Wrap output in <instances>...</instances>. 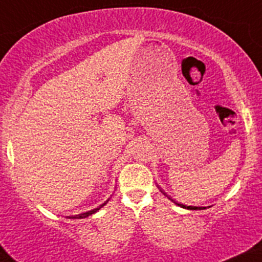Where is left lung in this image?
Returning a JSON list of instances; mask_svg holds the SVG:
<instances>
[{
  "instance_id": "obj_1",
  "label": "left lung",
  "mask_w": 262,
  "mask_h": 262,
  "mask_svg": "<svg viewBox=\"0 0 262 262\" xmlns=\"http://www.w3.org/2000/svg\"><path fill=\"white\" fill-rule=\"evenodd\" d=\"M159 190H161V189H159ZM162 193H163L164 195H166V193H164V191H162ZM171 201H172V199H171ZM173 203L178 204V206H180V207L186 208V210H206V207H194V206H185V204H180V203H178V202H173Z\"/></svg>"
}]
</instances>
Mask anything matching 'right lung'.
<instances>
[{
	"mask_svg": "<svg viewBox=\"0 0 262 262\" xmlns=\"http://www.w3.org/2000/svg\"><path fill=\"white\" fill-rule=\"evenodd\" d=\"M109 201V199H108ZM108 201L106 202H104L103 204H100V206H99L98 208H94V210H91V211H87V212H83V213H79V215H74V216H68L69 219H84V217H89V216H91V215H94V213H96L98 212L99 210H100L101 207H104V206H105L106 203H108Z\"/></svg>",
	"mask_w": 262,
	"mask_h": 262,
	"instance_id": "obj_1",
	"label": "right lung"
}]
</instances>
